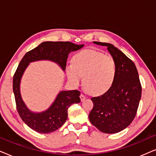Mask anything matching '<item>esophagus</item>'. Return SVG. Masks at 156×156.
<instances>
[{
  "label": "esophagus",
  "mask_w": 156,
  "mask_h": 156,
  "mask_svg": "<svg viewBox=\"0 0 156 156\" xmlns=\"http://www.w3.org/2000/svg\"><path fill=\"white\" fill-rule=\"evenodd\" d=\"M80 99H81V101H83L85 99H86V97H85L84 94H82L80 95Z\"/></svg>",
  "instance_id": "obj_1"
}]
</instances>
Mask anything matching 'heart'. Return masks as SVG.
Here are the masks:
<instances>
[{"mask_svg": "<svg viewBox=\"0 0 156 156\" xmlns=\"http://www.w3.org/2000/svg\"><path fill=\"white\" fill-rule=\"evenodd\" d=\"M70 82L79 86L82 82L84 87L94 94L105 92L112 87L116 73L114 57L94 50H84L72 58V65L66 67Z\"/></svg>", "mask_w": 156, "mask_h": 156, "instance_id": "heart-1", "label": "heart"}]
</instances>
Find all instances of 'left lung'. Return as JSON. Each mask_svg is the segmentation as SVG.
<instances>
[{
	"label": "left lung",
	"instance_id": "obj_1",
	"mask_svg": "<svg viewBox=\"0 0 156 156\" xmlns=\"http://www.w3.org/2000/svg\"><path fill=\"white\" fill-rule=\"evenodd\" d=\"M106 46L116 64L112 87L104 94L92 97L94 106L90 122L100 131L116 133L125 129L135 118L141 97V85L136 67L126 55L113 44L93 42Z\"/></svg>",
	"mask_w": 156,
	"mask_h": 156
}]
</instances>
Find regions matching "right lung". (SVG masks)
I'll return each instance as SVG.
<instances>
[{
    "label": "right lung",
    "instance_id": "obj_1",
    "mask_svg": "<svg viewBox=\"0 0 156 156\" xmlns=\"http://www.w3.org/2000/svg\"><path fill=\"white\" fill-rule=\"evenodd\" d=\"M84 47L70 42H43L29 51L21 59L13 76L12 89L17 110L25 124L40 133H50L59 129L67 119V110L72 104L81 101L77 90L61 91L48 109L41 112L30 110L23 101L20 94V82L23 74L30 63L48 60L56 63L62 71L66 68L68 55Z\"/></svg>",
    "mask_w": 156,
    "mask_h": 156
}]
</instances>
